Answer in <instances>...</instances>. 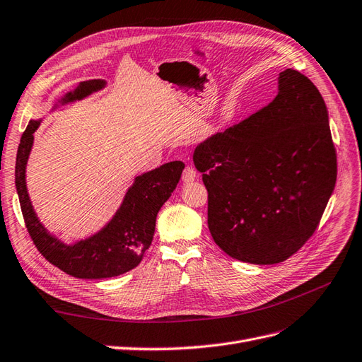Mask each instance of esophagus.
Segmentation results:
<instances>
[{
  "mask_svg": "<svg viewBox=\"0 0 362 362\" xmlns=\"http://www.w3.org/2000/svg\"><path fill=\"white\" fill-rule=\"evenodd\" d=\"M196 178H198V173H196V170H194L193 168L187 166V168L184 169V172H182V181H184L185 184L193 182Z\"/></svg>",
  "mask_w": 362,
  "mask_h": 362,
  "instance_id": "esophagus-1",
  "label": "esophagus"
}]
</instances>
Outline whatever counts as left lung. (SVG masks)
<instances>
[{"label": "left lung", "instance_id": "obj_1", "mask_svg": "<svg viewBox=\"0 0 362 362\" xmlns=\"http://www.w3.org/2000/svg\"><path fill=\"white\" fill-rule=\"evenodd\" d=\"M208 190V229L225 254L276 264L319 225L337 181L329 115L319 89L294 69L249 119L196 146Z\"/></svg>", "mask_w": 362, "mask_h": 362}]
</instances>
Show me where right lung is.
I'll return each mask as SVG.
<instances>
[{"label": "right lung", "instance_id": "1", "mask_svg": "<svg viewBox=\"0 0 362 362\" xmlns=\"http://www.w3.org/2000/svg\"><path fill=\"white\" fill-rule=\"evenodd\" d=\"M105 86V80L81 81L74 90L64 93L52 105L51 112L57 110L60 105L81 101L89 95L103 90ZM40 122L42 117L31 119L27 125L18 146L15 168L21 210L36 247L51 264L80 279L113 278L134 269L152 243L157 214L177 189L184 163L170 161L137 175L116 213L100 231L74 243H64L39 221L27 190V163Z\"/></svg>", "mask_w": 362, "mask_h": 362}]
</instances>
